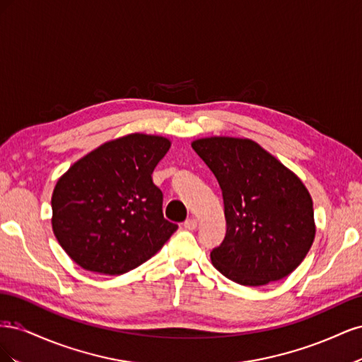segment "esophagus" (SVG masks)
Masks as SVG:
<instances>
[{
    "instance_id": "34e87169",
    "label": "esophagus",
    "mask_w": 362,
    "mask_h": 362,
    "mask_svg": "<svg viewBox=\"0 0 362 362\" xmlns=\"http://www.w3.org/2000/svg\"><path fill=\"white\" fill-rule=\"evenodd\" d=\"M196 226H198V221H196L194 217H190L184 222V228L189 229V231H193V229H196Z\"/></svg>"
}]
</instances>
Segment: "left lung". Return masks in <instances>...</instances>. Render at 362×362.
<instances>
[{
	"label": "left lung",
	"mask_w": 362,
	"mask_h": 362,
	"mask_svg": "<svg viewBox=\"0 0 362 362\" xmlns=\"http://www.w3.org/2000/svg\"><path fill=\"white\" fill-rule=\"evenodd\" d=\"M222 189L226 234L213 266L240 286L288 276L313 246V199L300 178L250 139L213 136L192 141Z\"/></svg>",
	"instance_id": "obj_1"
}]
</instances>
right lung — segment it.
Here are the masks:
<instances>
[{"label":"right lung","instance_id":"1","mask_svg":"<svg viewBox=\"0 0 362 362\" xmlns=\"http://www.w3.org/2000/svg\"><path fill=\"white\" fill-rule=\"evenodd\" d=\"M170 140L133 133L75 161L52 192V231L80 267L122 275L154 257L178 226L163 217L152 172Z\"/></svg>","mask_w":362,"mask_h":362}]
</instances>
